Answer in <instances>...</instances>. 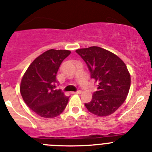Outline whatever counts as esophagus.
Segmentation results:
<instances>
[{"label": "esophagus", "instance_id": "esophagus-1", "mask_svg": "<svg viewBox=\"0 0 152 152\" xmlns=\"http://www.w3.org/2000/svg\"><path fill=\"white\" fill-rule=\"evenodd\" d=\"M81 93H82V91H81L80 90L77 91H76V92H72V94H81Z\"/></svg>", "mask_w": 152, "mask_h": 152}]
</instances>
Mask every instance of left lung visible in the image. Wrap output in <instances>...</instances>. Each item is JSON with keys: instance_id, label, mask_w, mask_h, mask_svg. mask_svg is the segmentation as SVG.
Listing matches in <instances>:
<instances>
[{"instance_id": "1", "label": "left lung", "mask_w": 152, "mask_h": 152, "mask_svg": "<svg viewBox=\"0 0 152 152\" xmlns=\"http://www.w3.org/2000/svg\"><path fill=\"white\" fill-rule=\"evenodd\" d=\"M76 52L87 64L91 78L97 83L91 102L85 103L90 113L98 116L114 113L125 100L130 87L127 66L117 55L108 50L91 46Z\"/></svg>"}]
</instances>
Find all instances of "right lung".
Here are the masks:
<instances>
[{"mask_svg": "<svg viewBox=\"0 0 152 152\" xmlns=\"http://www.w3.org/2000/svg\"><path fill=\"white\" fill-rule=\"evenodd\" d=\"M71 53L50 49L38 56L28 66L21 81L20 92L27 106L38 115L55 118L64 110L69 97L55 88L59 66Z\"/></svg>", "mask_w": 152, "mask_h": 152, "instance_id": "add662e5", "label": "right lung"}]
</instances>
